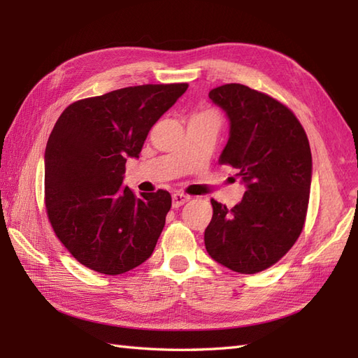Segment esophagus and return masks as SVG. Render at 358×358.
Wrapping results in <instances>:
<instances>
[{"label":"esophagus","instance_id":"1","mask_svg":"<svg viewBox=\"0 0 358 358\" xmlns=\"http://www.w3.org/2000/svg\"><path fill=\"white\" fill-rule=\"evenodd\" d=\"M189 199H191V196L183 194V192H175V194L172 195V206H173V208L183 206V204H185L186 201H189Z\"/></svg>","mask_w":358,"mask_h":358}]
</instances>
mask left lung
<instances>
[{"label":"left lung","mask_w":358,"mask_h":358,"mask_svg":"<svg viewBox=\"0 0 358 358\" xmlns=\"http://www.w3.org/2000/svg\"><path fill=\"white\" fill-rule=\"evenodd\" d=\"M209 98L231 121L218 163L235 167L248 191L231 209L210 200L204 245L231 271L262 272L289 252L305 227L313 173L308 135L287 106L245 85L218 86Z\"/></svg>","instance_id":"obj_1"}]
</instances>
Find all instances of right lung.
I'll return each instance as SVG.
<instances>
[{
  "instance_id": "obj_1",
  "label": "right lung",
  "mask_w": 358,
  "mask_h": 358,
  "mask_svg": "<svg viewBox=\"0 0 358 358\" xmlns=\"http://www.w3.org/2000/svg\"><path fill=\"white\" fill-rule=\"evenodd\" d=\"M187 83L132 86L67 106L45 146L44 203L53 232L75 260L120 275L152 255L172 206L163 189L136 195L123 185L158 118Z\"/></svg>"
}]
</instances>
